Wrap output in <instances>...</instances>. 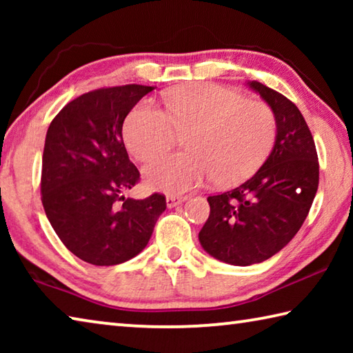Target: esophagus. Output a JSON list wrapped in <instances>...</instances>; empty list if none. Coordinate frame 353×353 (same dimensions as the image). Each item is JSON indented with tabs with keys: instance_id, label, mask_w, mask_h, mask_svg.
I'll return each mask as SVG.
<instances>
[{
	"instance_id": "34e87169",
	"label": "esophagus",
	"mask_w": 353,
	"mask_h": 353,
	"mask_svg": "<svg viewBox=\"0 0 353 353\" xmlns=\"http://www.w3.org/2000/svg\"><path fill=\"white\" fill-rule=\"evenodd\" d=\"M187 199V198H183V196H166V205H168L170 208H172V207H177V205H181L182 202Z\"/></svg>"
}]
</instances>
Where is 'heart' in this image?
I'll list each match as a JSON object with an SVG mask.
<instances>
[{
	"label": "heart",
	"mask_w": 353,
	"mask_h": 353,
	"mask_svg": "<svg viewBox=\"0 0 353 353\" xmlns=\"http://www.w3.org/2000/svg\"><path fill=\"white\" fill-rule=\"evenodd\" d=\"M165 110L143 101L123 126L124 143L139 160L168 149L179 132H190L188 152L149 160L143 176L149 187L181 194L213 177L216 185L246 181L260 168L277 134L271 107L213 83H196L170 93Z\"/></svg>",
	"instance_id": "1"
}]
</instances>
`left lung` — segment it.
I'll return each instance as SVG.
<instances>
[{
  "label": "left lung",
  "mask_w": 353,
  "mask_h": 353,
  "mask_svg": "<svg viewBox=\"0 0 353 353\" xmlns=\"http://www.w3.org/2000/svg\"><path fill=\"white\" fill-rule=\"evenodd\" d=\"M248 85L276 117V143L255 174L225 193L208 196L210 214L199 232L205 252L249 266L282 250L301 229L319 185L313 135L294 103L256 81Z\"/></svg>",
  "instance_id": "1"
}]
</instances>
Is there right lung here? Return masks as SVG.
Returning a JSON list of instances; mask_svg holds the SVG:
<instances>
[{
	"label": "right lung",
	"instance_id": "right-lung-1",
	"mask_svg": "<svg viewBox=\"0 0 353 353\" xmlns=\"http://www.w3.org/2000/svg\"><path fill=\"white\" fill-rule=\"evenodd\" d=\"M154 87L98 88L52 119L41 159V204L52 229L81 260L119 265L146 248L165 212L163 194L126 198L140 181L123 141V123Z\"/></svg>",
	"mask_w": 353,
	"mask_h": 353
}]
</instances>
